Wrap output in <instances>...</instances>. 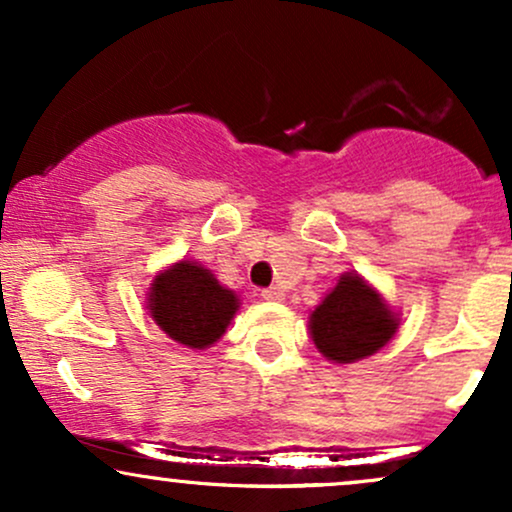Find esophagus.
Returning <instances> with one entry per match:
<instances>
[{
    "label": "esophagus",
    "mask_w": 512,
    "mask_h": 512,
    "mask_svg": "<svg viewBox=\"0 0 512 512\" xmlns=\"http://www.w3.org/2000/svg\"><path fill=\"white\" fill-rule=\"evenodd\" d=\"M262 298H264V301L279 303V301H284V291H281L279 286H269V289L262 291Z\"/></svg>",
    "instance_id": "34e87169"
}]
</instances>
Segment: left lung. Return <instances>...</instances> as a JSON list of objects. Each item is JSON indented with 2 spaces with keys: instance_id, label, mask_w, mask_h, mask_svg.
Wrapping results in <instances>:
<instances>
[{
  "instance_id": "left-lung-1",
  "label": "left lung",
  "mask_w": 512,
  "mask_h": 512,
  "mask_svg": "<svg viewBox=\"0 0 512 512\" xmlns=\"http://www.w3.org/2000/svg\"><path fill=\"white\" fill-rule=\"evenodd\" d=\"M395 330V315L356 274H344L310 315L313 342L334 363H354L375 354Z\"/></svg>"
}]
</instances>
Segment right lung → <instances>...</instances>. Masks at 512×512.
Returning a JSON list of instances; mask_svg holds the SVG:
<instances>
[{
	"instance_id": "obj_1",
	"label": "right lung",
	"mask_w": 512,
	"mask_h": 512,
	"mask_svg": "<svg viewBox=\"0 0 512 512\" xmlns=\"http://www.w3.org/2000/svg\"><path fill=\"white\" fill-rule=\"evenodd\" d=\"M149 310L170 339L204 349L226 332L238 310V298L223 289L209 269L197 262H178L154 279Z\"/></svg>"
}]
</instances>
